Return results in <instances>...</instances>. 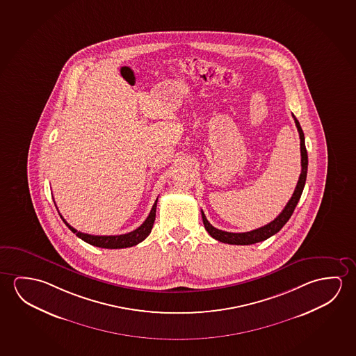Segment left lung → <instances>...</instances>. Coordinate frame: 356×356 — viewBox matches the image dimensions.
<instances>
[{
    "instance_id": "left-lung-1",
    "label": "left lung",
    "mask_w": 356,
    "mask_h": 356,
    "mask_svg": "<svg viewBox=\"0 0 356 356\" xmlns=\"http://www.w3.org/2000/svg\"><path fill=\"white\" fill-rule=\"evenodd\" d=\"M293 120H295L296 127H297V131L300 133V139H301L302 170L295 192H293L292 197L290 198V201L287 202V204L282 209V212L273 222H270L268 225H264L261 228L250 230V232H246V233H230V232L217 229V228H214L213 225L208 222L206 216L203 213V211H201L204 228L209 233V236L214 238L216 241L227 243V244H233V245H250V244H255V243H259V241H266L270 236L276 234L287 223V220L291 218V216L293 213L297 203H298L300 198H301L303 187H305V184H306L307 168H308V155H307L306 144H305V134H303V131H302L301 126H300V122L297 120L295 115H293Z\"/></svg>"
}]
</instances>
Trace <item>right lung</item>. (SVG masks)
Listing matches in <instances>:
<instances>
[{"mask_svg": "<svg viewBox=\"0 0 356 356\" xmlns=\"http://www.w3.org/2000/svg\"><path fill=\"white\" fill-rule=\"evenodd\" d=\"M156 203H158V198L154 202L153 208H152V211L149 213L148 218L144 220V223L139 228L133 230L131 233L120 234V236H91V234L77 232L75 228H72V225L66 222L65 219L63 218V216L60 213L59 214H60L61 219L64 220L66 227L72 230V233H75L82 241H86L88 244H91V245L104 248V249H122V248L137 245V244L144 241L150 234V232L153 229L154 220H155Z\"/></svg>", "mask_w": 356, "mask_h": 356, "instance_id": "1", "label": "right lung"}]
</instances>
